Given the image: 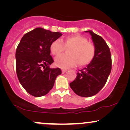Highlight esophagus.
Listing matches in <instances>:
<instances>
[{
    "label": "esophagus",
    "instance_id": "obj_1",
    "mask_svg": "<svg viewBox=\"0 0 130 130\" xmlns=\"http://www.w3.org/2000/svg\"><path fill=\"white\" fill-rule=\"evenodd\" d=\"M67 71V70H66V69H62V74L65 73Z\"/></svg>",
    "mask_w": 130,
    "mask_h": 130
}]
</instances>
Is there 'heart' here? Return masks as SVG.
I'll return each instance as SVG.
<instances>
[{"instance_id": "b5f03b06", "label": "heart", "mask_w": 130, "mask_h": 130, "mask_svg": "<svg viewBox=\"0 0 130 130\" xmlns=\"http://www.w3.org/2000/svg\"><path fill=\"white\" fill-rule=\"evenodd\" d=\"M68 55L59 57L55 62L57 67L67 68L78 65L85 66L93 60L95 55V47L93 44L87 41V39L79 35L67 37L61 41L56 40L50 46L51 52L55 56H59L65 51Z\"/></svg>"}]
</instances>
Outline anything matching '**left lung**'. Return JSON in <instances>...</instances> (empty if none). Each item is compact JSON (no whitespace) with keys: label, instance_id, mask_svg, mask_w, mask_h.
<instances>
[{"label":"left lung","instance_id":"1","mask_svg":"<svg viewBox=\"0 0 130 130\" xmlns=\"http://www.w3.org/2000/svg\"><path fill=\"white\" fill-rule=\"evenodd\" d=\"M86 32L92 36L95 57L87 67L77 71L76 79L70 83V86L79 96L90 97L98 93L105 85L111 73L112 62L109 47L103 38L90 30Z\"/></svg>","mask_w":130,"mask_h":130}]
</instances>
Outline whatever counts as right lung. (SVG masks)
<instances>
[{"label":"right lung","instance_id":"obj_1","mask_svg":"<svg viewBox=\"0 0 130 130\" xmlns=\"http://www.w3.org/2000/svg\"><path fill=\"white\" fill-rule=\"evenodd\" d=\"M62 35L37 27L25 34L16 51V74L19 83L29 94L40 97L53 89L57 76L62 73L59 68H51L54 62L50 46Z\"/></svg>","mask_w":130,"mask_h":130}]
</instances>
